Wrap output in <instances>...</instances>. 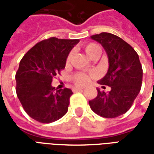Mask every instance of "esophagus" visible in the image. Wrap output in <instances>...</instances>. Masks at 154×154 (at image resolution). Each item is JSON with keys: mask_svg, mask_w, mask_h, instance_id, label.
I'll list each match as a JSON object with an SVG mask.
<instances>
[{"mask_svg": "<svg viewBox=\"0 0 154 154\" xmlns=\"http://www.w3.org/2000/svg\"><path fill=\"white\" fill-rule=\"evenodd\" d=\"M83 90V88H82V87H73L72 88V91H80Z\"/></svg>", "mask_w": 154, "mask_h": 154, "instance_id": "1", "label": "esophagus"}]
</instances>
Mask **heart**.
I'll return each instance as SVG.
<instances>
[{"mask_svg":"<svg viewBox=\"0 0 154 154\" xmlns=\"http://www.w3.org/2000/svg\"><path fill=\"white\" fill-rule=\"evenodd\" d=\"M85 54H87L90 58H96L100 55L101 52V48L97 44L95 43H86L82 45ZM71 59V53L67 57V63H68ZM94 77L93 73H85V72H77L73 76L72 79L76 85L77 86H85L90 82L91 79Z\"/></svg>","mask_w":154,"mask_h":154,"instance_id":"b5f03b06","label":"heart"}]
</instances>
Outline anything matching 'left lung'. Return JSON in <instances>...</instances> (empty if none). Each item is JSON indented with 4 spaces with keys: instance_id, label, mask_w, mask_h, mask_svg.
<instances>
[{
    "instance_id": "left-lung-1",
    "label": "left lung",
    "mask_w": 154,
    "mask_h": 154,
    "mask_svg": "<svg viewBox=\"0 0 154 154\" xmlns=\"http://www.w3.org/2000/svg\"><path fill=\"white\" fill-rule=\"evenodd\" d=\"M99 42L109 58L106 75L98 83L110 87L109 92L97 89V97L89 101L91 110L104 118L126 113L139 95L143 80L142 65L136 51L128 43L110 33L91 36Z\"/></svg>"
}]
</instances>
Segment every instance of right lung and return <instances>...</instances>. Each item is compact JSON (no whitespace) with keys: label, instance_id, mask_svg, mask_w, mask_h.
<instances>
[{"label":"right lung","instance_id":"right-lung-1","mask_svg":"<svg viewBox=\"0 0 154 154\" xmlns=\"http://www.w3.org/2000/svg\"><path fill=\"white\" fill-rule=\"evenodd\" d=\"M78 42L52 37L38 42L22 57L15 73V91L32 119L48 124L67 112L72 91L68 88L56 90L51 83L65 68L67 55Z\"/></svg>","mask_w":154,"mask_h":154}]
</instances>
